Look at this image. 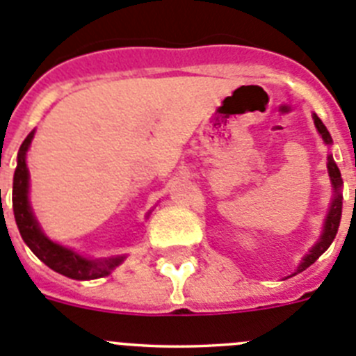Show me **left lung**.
Returning a JSON list of instances; mask_svg holds the SVG:
<instances>
[{
    "instance_id": "left-lung-1",
    "label": "left lung",
    "mask_w": 356,
    "mask_h": 356,
    "mask_svg": "<svg viewBox=\"0 0 356 356\" xmlns=\"http://www.w3.org/2000/svg\"><path fill=\"white\" fill-rule=\"evenodd\" d=\"M314 124H316L317 131L321 134L323 140L326 144H332V135L330 131L326 130V127L323 124L319 118L314 114ZM328 175H330V181H332V187H333V200H332V207H330V212L326 216V221H325V228H323V234H321V238L316 242V246L312 250L308 251V254H305L303 260H301L300 267H298V273L305 271L307 267L312 266L317 259H319L321 254L325 253L326 250L330 248V244L333 242L335 235H337V229L339 225H341V216H342V178H341V171H339L337 163L333 160L332 155H328Z\"/></svg>"
}]
</instances>
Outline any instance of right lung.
<instances>
[{
	"label": "right lung",
	"mask_w": 356,
	"mask_h": 356,
	"mask_svg": "<svg viewBox=\"0 0 356 356\" xmlns=\"http://www.w3.org/2000/svg\"><path fill=\"white\" fill-rule=\"evenodd\" d=\"M35 131H30L24 143L21 144L17 153V168L14 172V191H12V207L14 217L17 222L19 234L26 242V246L33 251L53 271L60 273L72 280H96L110 275L115 267L124 260V254H115L108 259H85L76 251L60 246L56 242L49 241L37 222L33 210L28 201V187H30V175L26 168V151L30 147L31 139Z\"/></svg>",
	"instance_id": "1"
}]
</instances>
